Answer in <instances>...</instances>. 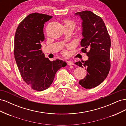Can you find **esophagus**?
Instances as JSON below:
<instances>
[{"mask_svg":"<svg viewBox=\"0 0 126 126\" xmlns=\"http://www.w3.org/2000/svg\"><path fill=\"white\" fill-rule=\"evenodd\" d=\"M67 64H68V65H69V66L74 65V63L71 62V61H68V62H67Z\"/></svg>","mask_w":126,"mask_h":126,"instance_id":"34e87169","label":"esophagus"}]
</instances>
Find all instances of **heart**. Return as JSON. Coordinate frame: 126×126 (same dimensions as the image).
I'll use <instances>...</instances> for the list:
<instances>
[{
  "label": "heart",
  "mask_w": 126,
  "mask_h": 126,
  "mask_svg": "<svg viewBox=\"0 0 126 126\" xmlns=\"http://www.w3.org/2000/svg\"><path fill=\"white\" fill-rule=\"evenodd\" d=\"M63 22H64V27H70L73 30L74 29V28H75V27L76 26L75 22L74 21L71 20H69V19L64 20ZM67 53V52L66 50H63V55H66Z\"/></svg>",
  "instance_id": "b5f03b06"
}]
</instances>
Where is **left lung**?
I'll use <instances>...</instances> for the list:
<instances>
[{
  "label": "left lung",
  "instance_id": "1",
  "mask_svg": "<svg viewBox=\"0 0 126 126\" xmlns=\"http://www.w3.org/2000/svg\"><path fill=\"white\" fill-rule=\"evenodd\" d=\"M82 20L80 45L81 51L86 53L88 59L76 63L77 66L85 67L87 75L79 81L86 89L99 85L107 77L110 69V49L111 40L105 24L101 17L90 11H83L75 14ZM90 51L86 52V48Z\"/></svg>",
  "mask_w": 126,
  "mask_h": 126
}]
</instances>
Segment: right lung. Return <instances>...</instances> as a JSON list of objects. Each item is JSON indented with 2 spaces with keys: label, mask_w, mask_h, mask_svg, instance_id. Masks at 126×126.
I'll use <instances>...</instances> for the list:
<instances>
[{
  "label": "right lung",
  "mask_w": 126,
  "mask_h": 126,
  "mask_svg": "<svg viewBox=\"0 0 126 126\" xmlns=\"http://www.w3.org/2000/svg\"><path fill=\"white\" fill-rule=\"evenodd\" d=\"M52 16L32 13L17 28L14 40V56L24 80L33 90L43 91L50 86L56 72L67 63L62 60L51 62L40 49L45 39L44 26Z\"/></svg>",
  "instance_id": "obj_1"
}]
</instances>
